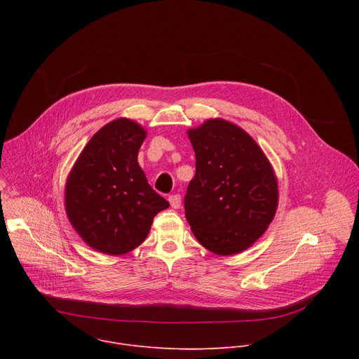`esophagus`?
<instances>
[{
  "label": "esophagus",
  "instance_id": "obj_1",
  "mask_svg": "<svg viewBox=\"0 0 359 359\" xmlns=\"http://www.w3.org/2000/svg\"><path fill=\"white\" fill-rule=\"evenodd\" d=\"M169 203H170V206H172L173 209H179V208H180V203H182L180 194H172V196H169Z\"/></svg>",
  "mask_w": 359,
  "mask_h": 359
}]
</instances>
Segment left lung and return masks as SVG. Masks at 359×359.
Here are the masks:
<instances>
[{
  "instance_id": "1",
  "label": "left lung",
  "mask_w": 359,
  "mask_h": 359,
  "mask_svg": "<svg viewBox=\"0 0 359 359\" xmlns=\"http://www.w3.org/2000/svg\"><path fill=\"white\" fill-rule=\"evenodd\" d=\"M187 135L196 155L184 196L190 229L215 254L241 252L274 219L278 184L271 163L245 130L224 119H209Z\"/></svg>"
}]
</instances>
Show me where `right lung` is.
I'll list each match as a JSON object with an SVG mask.
<instances>
[{
	"label": "right lung",
	"instance_id": "obj_1",
	"mask_svg": "<svg viewBox=\"0 0 359 359\" xmlns=\"http://www.w3.org/2000/svg\"><path fill=\"white\" fill-rule=\"evenodd\" d=\"M146 130L119 118L100 128L76 159L65 186L67 216L93 250L122 255L140 245L169 201L137 163Z\"/></svg>",
	"mask_w": 359,
	"mask_h": 359
}]
</instances>
